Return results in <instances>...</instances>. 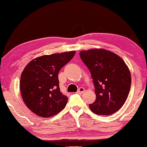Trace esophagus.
<instances>
[{"label":"esophagus","mask_w":147,"mask_h":147,"mask_svg":"<svg viewBox=\"0 0 147 147\" xmlns=\"http://www.w3.org/2000/svg\"><path fill=\"white\" fill-rule=\"evenodd\" d=\"M84 91H85V89L84 88L81 87V88H80L79 89H78V90L77 91V93H78V94H82V93L84 92Z\"/></svg>","instance_id":"esophagus-1"}]
</instances>
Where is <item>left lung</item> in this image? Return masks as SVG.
<instances>
[{"instance_id": "obj_1", "label": "left lung", "mask_w": 147, "mask_h": 147, "mask_svg": "<svg viewBox=\"0 0 147 147\" xmlns=\"http://www.w3.org/2000/svg\"><path fill=\"white\" fill-rule=\"evenodd\" d=\"M82 60L90 71L96 100L89 107L97 115H109L124 104L131 86V74L121 57L102 49L82 51Z\"/></svg>"}]
</instances>
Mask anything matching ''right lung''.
Instances as JSON below:
<instances>
[{
    "instance_id": "add662e5",
    "label": "right lung",
    "mask_w": 147,
    "mask_h": 147,
    "mask_svg": "<svg viewBox=\"0 0 147 147\" xmlns=\"http://www.w3.org/2000/svg\"><path fill=\"white\" fill-rule=\"evenodd\" d=\"M75 53L43 55L26 66L21 76L20 90L25 104L33 113L49 117L65 108L68 98L61 92L58 74Z\"/></svg>"
}]
</instances>
